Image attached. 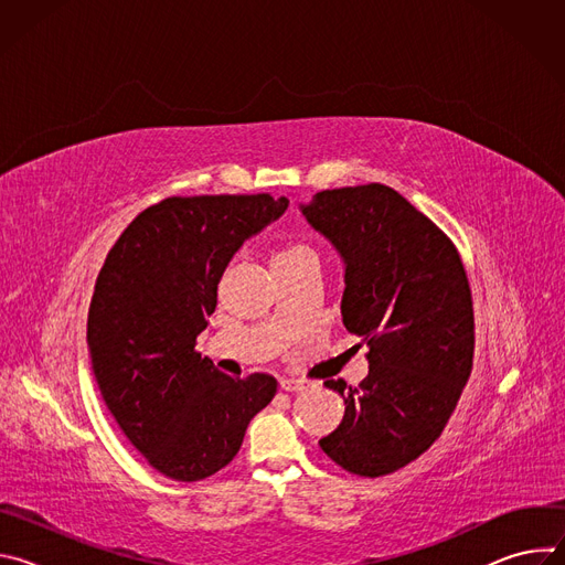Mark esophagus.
I'll return each mask as SVG.
<instances>
[{
  "instance_id": "esophagus-1",
  "label": "esophagus",
  "mask_w": 565,
  "mask_h": 565,
  "mask_svg": "<svg viewBox=\"0 0 565 565\" xmlns=\"http://www.w3.org/2000/svg\"><path fill=\"white\" fill-rule=\"evenodd\" d=\"M279 384H281V388H284V391H288V393L303 391V386H306L301 380H295V377H281V380H279Z\"/></svg>"
}]
</instances>
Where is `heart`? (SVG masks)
<instances>
[{"mask_svg":"<svg viewBox=\"0 0 565 565\" xmlns=\"http://www.w3.org/2000/svg\"><path fill=\"white\" fill-rule=\"evenodd\" d=\"M286 259H317V253L312 250V246L303 244V241H288L277 253H275V262H286Z\"/></svg>","mask_w":565,"mask_h":565,"instance_id":"b5f03b06","label":"heart"}]
</instances>
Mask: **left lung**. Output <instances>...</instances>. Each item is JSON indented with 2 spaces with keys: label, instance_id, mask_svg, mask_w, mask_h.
<instances>
[{
  "label": "left lung",
  "instance_id": "left-lung-1",
  "mask_svg": "<svg viewBox=\"0 0 565 565\" xmlns=\"http://www.w3.org/2000/svg\"><path fill=\"white\" fill-rule=\"evenodd\" d=\"M301 212L344 257V327L369 347L360 386L324 382L347 412L319 447L351 473H393L436 443L471 373L462 259L429 216L382 183L321 190Z\"/></svg>",
  "mask_w": 565,
  "mask_h": 565
}]
</instances>
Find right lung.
I'll return each mask as SVG.
<instances>
[{
    "instance_id": "1",
    "label": "right lung",
    "mask_w": 565,
    "mask_h": 565,
    "mask_svg": "<svg viewBox=\"0 0 565 565\" xmlns=\"http://www.w3.org/2000/svg\"><path fill=\"white\" fill-rule=\"evenodd\" d=\"M286 207L270 194L168 196L103 264L87 319L94 375L122 434L168 478L194 482L230 465L277 393L268 373H221L196 338L232 255Z\"/></svg>"
}]
</instances>
